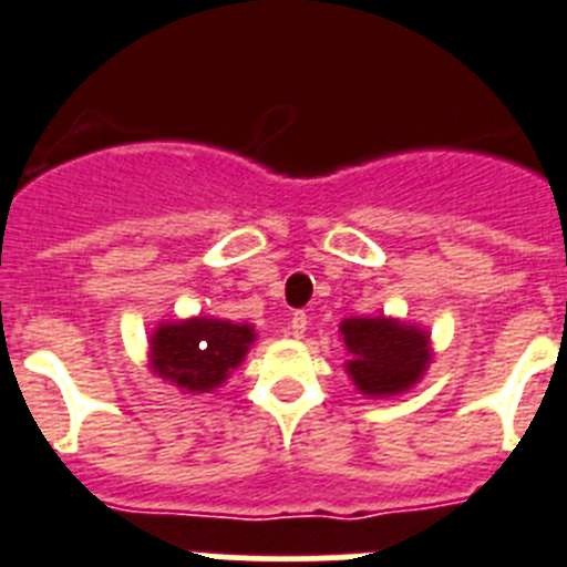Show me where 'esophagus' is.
<instances>
[{"instance_id":"34e87169","label":"esophagus","mask_w":567,"mask_h":567,"mask_svg":"<svg viewBox=\"0 0 567 567\" xmlns=\"http://www.w3.org/2000/svg\"><path fill=\"white\" fill-rule=\"evenodd\" d=\"M305 328H308V317H305L302 311H297V313H293V317H290V322H288V337L302 339L305 337Z\"/></svg>"}]
</instances>
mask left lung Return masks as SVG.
I'll return each instance as SVG.
<instances>
[{"mask_svg": "<svg viewBox=\"0 0 567 567\" xmlns=\"http://www.w3.org/2000/svg\"><path fill=\"white\" fill-rule=\"evenodd\" d=\"M344 373L368 400H388L411 391L433 359L431 333L396 317H348L339 322Z\"/></svg>", "mask_w": 567, "mask_h": 567, "instance_id": "8db88e82", "label": "left lung"}]
</instances>
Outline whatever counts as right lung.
Returning a JSON list of instances; mask_svg holds the SVG:
<instances>
[{
    "label": "right lung",
    "instance_id": "1",
    "mask_svg": "<svg viewBox=\"0 0 567 567\" xmlns=\"http://www.w3.org/2000/svg\"><path fill=\"white\" fill-rule=\"evenodd\" d=\"M256 328L216 317L159 322L147 339V368L182 393H210L243 365Z\"/></svg>",
    "mask_w": 567,
    "mask_h": 567
}]
</instances>
